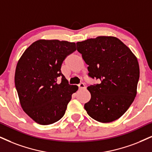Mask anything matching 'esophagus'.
Returning <instances> with one entry per match:
<instances>
[{
    "label": "esophagus",
    "mask_w": 152,
    "mask_h": 152,
    "mask_svg": "<svg viewBox=\"0 0 152 152\" xmlns=\"http://www.w3.org/2000/svg\"><path fill=\"white\" fill-rule=\"evenodd\" d=\"M78 88H79V90H83V89H86V86L85 84L83 83H81L78 84Z\"/></svg>",
    "instance_id": "34e87169"
}]
</instances>
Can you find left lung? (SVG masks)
<instances>
[{"label": "left lung", "mask_w": 152, "mask_h": 152, "mask_svg": "<svg viewBox=\"0 0 152 152\" xmlns=\"http://www.w3.org/2000/svg\"><path fill=\"white\" fill-rule=\"evenodd\" d=\"M88 65V76L100 80L90 86L91 99L84 108L101 123L112 122L128 110L137 94L140 67L129 48L114 36H98L76 43Z\"/></svg>", "instance_id": "8db88e82"}]
</instances>
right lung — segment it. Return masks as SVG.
Returning a JSON list of instances; mask_svg holds the SVG:
<instances>
[{"instance_id": "obj_1", "label": "right lung", "mask_w": 152, "mask_h": 152, "mask_svg": "<svg viewBox=\"0 0 152 152\" xmlns=\"http://www.w3.org/2000/svg\"><path fill=\"white\" fill-rule=\"evenodd\" d=\"M76 50L75 43L38 40L19 59L15 88L23 110L37 124L58 121L64 115L72 94L78 90V86L69 85L61 72L63 61ZM59 78L61 83L57 82Z\"/></svg>"}]
</instances>
